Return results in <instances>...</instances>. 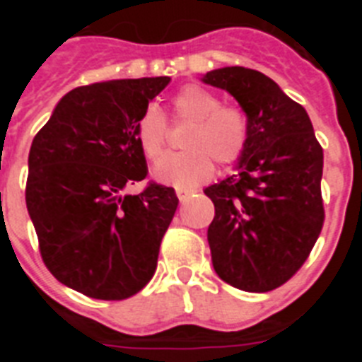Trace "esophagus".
Returning a JSON list of instances; mask_svg holds the SVG:
<instances>
[{"mask_svg":"<svg viewBox=\"0 0 362 362\" xmlns=\"http://www.w3.org/2000/svg\"><path fill=\"white\" fill-rule=\"evenodd\" d=\"M175 194H177L179 201H181V203H185V201H187L188 197L194 194V190H188V188H175Z\"/></svg>","mask_w":362,"mask_h":362,"instance_id":"obj_1","label":"esophagus"}]
</instances>
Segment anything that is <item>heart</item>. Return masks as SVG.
Masks as SVG:
<instances>
[{
    "mask_svg": "<svg viewBox=\"0 0 362 362\" xmlns=\"http://www.w3.org/2000/svg\"><path fill=\"white\" fill-rule=\"evenodd\" d=\"M172 114L188 121L192 129L183 139L185 152L168 153L153 168L158 181L175 188H192L209 181L214 161L219 166L238 163L245 153L250 124L245 110L235 105H221V99L199 85L181 86L172 98ZM136 139L150 161L161 156L166 139L165 114L148 105L137 117Z\"/></svg>",
    "mask_w": 362,
    "mask_h": 362,
    "instance_id": "heart-1",
    "label": "heart"
}]
</instances>
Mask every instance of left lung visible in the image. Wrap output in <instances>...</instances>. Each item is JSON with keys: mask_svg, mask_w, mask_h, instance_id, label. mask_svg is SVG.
Masks as SVG:
<instances>
[{"mask_svg": "<svg viewBox=\"0 0 362 362\" xmlns=\"http://www.w3.org/2000/svg\"><path fill=\"white\" fill-rule=\"evenodd\" d=\"M201 79L233 95L250 124L235 174L204 188L216 206L214 270L239 290L270 292L303 267L321 233L322 148L305 108L264 74L225 66Z\"/></svg>", "mask_w": 362, "mask_h": 362, "instance_id": "1", "label": "left lung"}]
</instances>
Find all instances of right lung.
Here are the masks:
<instances>
[{
    "mask_svg": "<svg viewBox=\"0 0 362 362\" xmlns=\"http://www.w3.org/2000/svg\"><path fill=\"white\" fill-rule=\"evenodd\" d=\"M168 76L112 79L62 98L28 153L25 199L45 267L92 299L132 297L152 279L161 239L177 209L174 188L146 177L136 123Z\"/></svg>",
    "mask_w": 362,
    "mask_h": 362,
    "instance_id": "right-lung-1",
    "label": "right lung"
}]
</instances>
